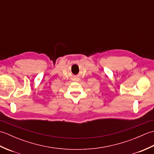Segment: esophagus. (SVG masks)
Instances as JSON below:
<instances>
[{
  "label": "esophagus",
  "instance_id": "34e87169",
  "mask_svg": "<svg viewBox=\"0 0 154 154\" xmlns=\"http://www.w3.org/2000/svg\"><path fill=\"white\" fill-rule=\"evenodd\" d=\"M79 80V78H78L77 77H75L74 78V81H78Z\"/></svg>",
  "mask_w": 154,
  "mask_h": 154
}]
</instances>
